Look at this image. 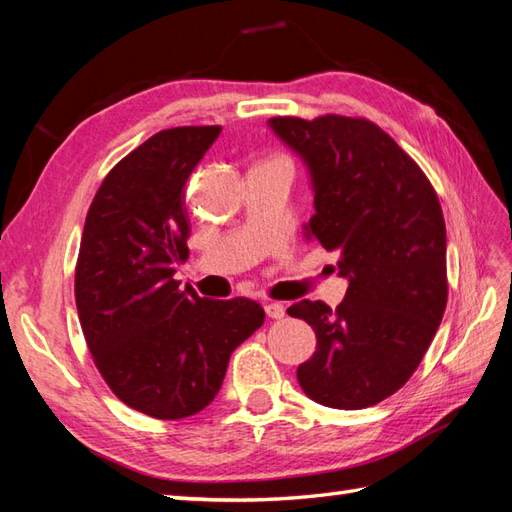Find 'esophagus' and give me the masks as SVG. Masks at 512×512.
<instances>
[{
    "label": "esophagus",
    "instance_id": "34e87169",
    "mask_svg": "<svg viewBox=\"0 0 512 512\" xmlns=\"http://www.w3.org/2000/svg\"><path fill=\"white\" fill-rule=\"evenodd\" d=\"M265 313L271 320H280V317H285V306L280 302H265Z\"/></svg>",
    "mask_w": 512,
    "mask_h": 512
}]
</instances>
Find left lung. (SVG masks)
Wrapping results in <instances>:
<instances>
[{
  "mask_svg": "<svg viewBox=\"0 0 512 512\" xmlns=\"http://www.w3.org/2000/svg\"><path fill=\"white\" fill-rule=\"evenodd\" d=\"M269 129L309 170L315 214L304 225L339 254L346 298L333 311L302 300L317 348L298 368L304 394L335 410H363L401 390L447 306V230L423 170L363 118H271Z\"/></svg>",
  "mask_w": 512,
  "mask_h": 512,
  "instance_id": "1",
  "label": "left lung"
}]
</instances>
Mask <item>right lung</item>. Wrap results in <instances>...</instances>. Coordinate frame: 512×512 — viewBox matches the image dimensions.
<instances>
[{
  "label": "right lung",
  "mask_w": 512,
  "mask_h": 512,
  "mask_svg": "<svg viewBox=\"0 0 512 512\" xmlns=\"http://www.w3.org/2000/svg\"><path fill=\"white\" fill-rule=\"evenodd\" d=\"M221 127L155 133L111 168L89 206L76 263V309L111 392L160 420L208 407L236 346L265 322L247 298L179 289L188 258L186 181Z\"/></svg>",
  "instance_id": "add662e5"
}]
</instances>
